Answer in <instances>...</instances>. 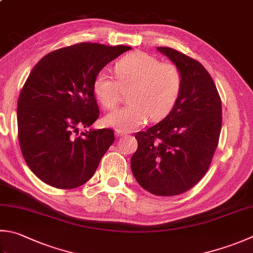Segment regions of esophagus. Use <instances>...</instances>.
<instances>
[{"instance_id": "1", "label": "esophagus", "mask_w": 253, "mask_h": 253, "mask_svg": "<svg viewBox=\"0 0 253 253\" xmlns=\"http://www.w3.org/2000/svg\"><path fill=\"white\" fill-rule=\"evenodd\" d=\"M126 133L125 132H121V131H116V136L117 137H121V136H125Z\"/></svg>"}]
</instances>
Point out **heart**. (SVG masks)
<instances>
[{
  "instance_id": "heart-1",
  "label": "heart",
  "mask_w": 253,
  "mask_h": 253,
  "mask_svg": "<svg viewBox=\"0 0 253 253\" xmlns=\"http://www.w3.org/2000/svg\"><path fill=\"white\" fill-rule=\"evenodd\" d=\"M117 78L102 69L96 75L92 90L99 102L113 108L120 99L121 87L133 85L127 106L113 109L104 117V123L118 131L128 132L141 126L149 116L165 117L177 102L183 88V74L171 63H161L146 52H134L121 60L116 67Z\"/></svg>"
}]
</instances>
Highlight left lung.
<instances>
[{
    "instance_id": "left-lung-1",
    "label": "left lung",
    "mask_w": 253,
    "mask_h": 253,
    "mask_svg": "<svg viewBox=\"0 0 253 253\" xmlns=\"http://www.w3.org/2000/svg\"><path fill=\"white\" fill-rule=\"evenodd\" d=\"M183 74L177 102L165 119L137 132L131 159L136 182L157 196L185 193L206 174L221 130V100L199 61L169 47H157Z\"/></svg>"
}]
</instances>
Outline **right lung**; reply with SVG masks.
I'll return each instance as SVG.
<instances>
[{
	"instance_id": "right-lung-1",
	"label": "right lung",
	"mask_w": 253,
	"mask_h": 253,
	"mask_svg": "<svg viewBox=\"0 0 253 253\" xmlns=\"http://www.w3.org/2000/svg\"><path fill=\"white\" fill-rule=\"evenodd\" d=\"M128 46L80 42L38 61L17 101L18 141L31 170L47 185L71 189L92 177L114 142L111 128H89L99 118L92 83Z\"/></svg>"
}]
</instances>
